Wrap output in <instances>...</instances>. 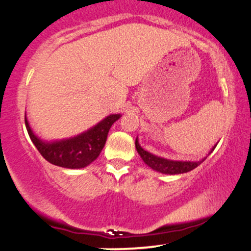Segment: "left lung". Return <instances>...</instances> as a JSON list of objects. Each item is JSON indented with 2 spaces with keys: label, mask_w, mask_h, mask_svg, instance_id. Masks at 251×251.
Returning <instances> with one entry per match:
<instances>
[{
  "label": "left lung",
  "mask_w": 251,
  "mask_h": 251,
  "mask_svg": "<svg viewBox=\"0 0 251 251\" xmlns=\"http://www.w3.org/2000/svg\"><path fill=\"white\" fill-rule=\"evenodd\" d=\"M136 149L145 164H148L151 169L162 173V174L175 175V174H183V173H188L191 172V170L195 169L199 164H201V162L203 161L202 159V161H198V162H187V161L183 162V161H172V159L162 158V157L155 156L152 155V153L145 151L144 149L139 145L138 138L136 139ZM213 149H212V150H213Z\"/></svg>",
  "instance_id": "left-lung-1"
}]
</instances>
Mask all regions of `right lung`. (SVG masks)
<instances>
[{"label":"right lung","instance_id":"1","mask_svg":"<svg viewBox=\"0 0 251 251\" xmlns=\"http://www.w3.org/2000/svg\"><path fill=\"white\" fill-rule=\"evenodd\" d=\"M119 118L120 114H111L94 127L89 128L78 136L68 139L54 140V142H45L35 136L26 117H25V124L29 138L46 161L54 166L69 168V169H79L89 166L98 158L106 144L109 128Z\"/></svg>","mask_w":251,"mask_h":251}]
</instances>
